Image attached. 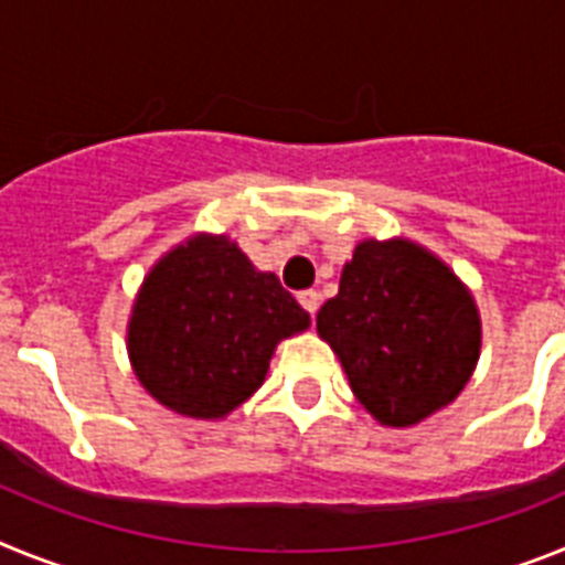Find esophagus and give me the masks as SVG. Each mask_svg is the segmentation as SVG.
I'll use <instances>...</instances> for the list:
<instances>
[{"mask_svg":"<svg viewBox=\"0 0 565 565\" xmlns=\"http://www.w3.org/2000/svg\"><path fill=\"white\" fill-rule=\"evenodd\" d=\"M298 303H301L310 316H316L318 307H321V292H316V289H303V292H298Z\"/></svg>","mask_w":565,"mask_h":565,"instance_id":"obj_1","label":"esophagus"}]
</instances>
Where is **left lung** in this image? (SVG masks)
Returning a JSON list of instances; mask_svg holds the SVG:
<instances>
[{
	"instance_id": "8db88e82",
	"label": "left lung",
	"mask_w": 565,
	"mask_h": 565,
	"mask_svg": "<svg viewBox=\"0 0 565 565\" xmlns=\"http://www.w3.org/2000/svg\"><path fill=\"white\" fill-rule=\"evenodd\" d=\"M316 330L381 426L409 429L452 404L480 358V312L455 269L404 235L364 238Z\"/></svg>"
}]
</instances>
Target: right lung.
<instances>
[{
  "mask_svg": "<svg viewBox=\"0 0 565 565\" xmlns=\"http://www.w3.org/2000/svg\"><path fill=\"white\" fill-rule=\"evenodd\" d=\"M310 327L273 273L255 269L230 235L193 233L141 281L127 321V355L161 406L222 420L267 377L284 338Z\"/></svg>",
  "mask_w": 565,
  "mask_h": 565,
  "instance_id": "1",
  "label": "right lung"
}]
</instances>
